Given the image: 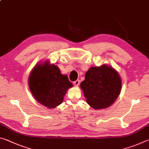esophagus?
Masks as SVG:
<instances>
[{
  "instance_id": "obj_1",
  "label": "esophagus",
  "mask_w": 149,
  "mask_h": 149,
  "mask_svg": "<svg viewBox=\"0 0 149 149\" xmlns=\"http://www.w3.org/2000/svg\"><path fill=\"white\" fill-rule=\"evenodd\" d=\"M79 83H80V81H79V79H77V80H76V81H75L74 82V85H75V86L77 87V86H79Z\"/></svg>"
}]
</instances>
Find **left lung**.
Returning a JSON list of instances; mask_svg holds the SVG:
<instances>
[{"instance_id": "8db88e82", "label": "left lung", "mask_w": 149, "mask_h": 149, "mask_svg": "<svg viewBox=\"0 0 149 149\" xmlns=\"http://www.w3.org/2000/svg\"><path fill=\"white\" fill-rule=\"evenodd\" d=\"M80 86L91 107L95 110L105 109L110 107L120 95L122 79L112 66L102 64L90 68Z\"/></svg>"}]
</instances>
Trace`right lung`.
<instances>
[{
	"label": "right lung",
	"instance_id": "1",
	"mask_svg": "<svg viewBox=\"0 0 149 149\" xmlns=\"http://www.w3.org/2000/svg\"><path fill=\"white\" fill-rule=\"evenodd\" d=\"M28 85L33 96L40 104L54 108L63 102L64 96L73 85L59 68L47 60L37 63L30 73Z\"/></svg>",
	"mask_w": 149,
	"mask_h": 149
}]
</instances>
